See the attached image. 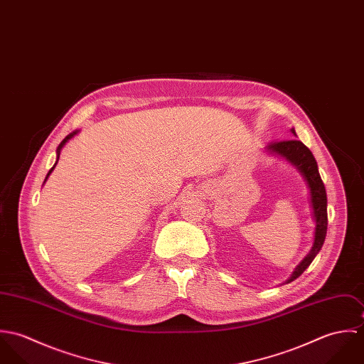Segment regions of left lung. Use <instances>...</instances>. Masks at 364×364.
I'll list each match as a JSON object with an SVG mask.
<instances>
[{"mask_svg":"<svg viewBox=\"0 0 364 364\" xmlns=\"http://www.w3.org/2000/svg\"><path fill=\"white\" fill-rule=\"evenodd\" d=\"M294 134V129L291 130ZM270 151L277 153L280 156H286L293 165H296L300 172L304 175L310 193H311V205L314 210V218H315V238L314 245L310 254L303 259V262L296 267L291 277L289 279V283L297 279L303 274V272L311 264L312 260L316 257V254L321 251L325 237H326V227H328V213H326V191L323 186V182L318 172L316 161L312 156L310 149L304 146L297 139H289V140H279L273 141L267 147Z\"/></svg>","mask_w":364,"mask_h":364,"instance_id":"left-lung-1","label":"left lung"}]
</instances>
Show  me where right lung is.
I'll use <instances>...</instances> for the list:
<instances>
[{
	"label": "right lung",
	"instance_id": "right-lung-1",
	"mask_svg": "<svg viewBox=\"0 0 364 364\" xmlns=\"http://www.w3.org/2000/svg\"><path fill=\"white\" fill-rule=\"evenodd\" d=\"M75 133H77V132H74V133H71V134H70V136H67V137H65V139H64V140H63V141H61V143H60V144H58V147H57V161H58V156H60V150H61V149H63V146H64V144H65V143H67V141H68V140H70V139H71V137H73V136H74V134H75ZM55 164H57V162H55ZM55 164H54V166H55ZM54 166H53L52 169H50V171H49V173H48V176H46V179H48V178H49V175H50V173H52V171H53V169H54ZM46 179H45V181H46Z\"/></svg>",
	"mask_w": 364,
	"mask_h": 364
}]
</instances>
